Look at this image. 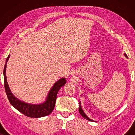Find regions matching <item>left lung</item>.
<instances>
[{
  "mask_svg": "<svg viewBox=\"0 0 135 135\" xmlns=\"http://www.w3.org/2000/svg\"><path fill=\"white\" fill-rule=\"evenodd\" d=\"M124 56L126 57V58H128V56H127V55L125 54V53H124ZM79 112H80V114H81V115L82 116V117H84V119H85L86 120H89V121H91V122H95V120H91V119H90L89 117H88L87 115H86V114L85 113V112L84 111V110L82 109V106H81V103H80H80H79ZM95 122H97V121H95Z\"/></svg>",
  "mask_w": 135,
  "mask_h": 135,
  "instance_id": "8db88e82",
  "label": "left lung"
}]
</instances>
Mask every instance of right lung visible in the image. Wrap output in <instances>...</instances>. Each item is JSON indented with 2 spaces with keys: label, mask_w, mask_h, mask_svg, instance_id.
Listing matches in <instances>:
<instances>
[{
  "label": "right lung",
  "mask_w": 135,
  "mask_h": 135,
  "mask_svg": "<svg viewBox=\"0 0 135 135\" xmlns=\"http://www.w3.org/2000/svg\"><path fill=\"white\" fill-rule=\"evenodd\" d=\"M10 56V55H9L6 59L3 73V77H4L5 90L10 104L18 111L29 117L38 118L49 115L54 109L57 93L60 88L66 83V79L61 78L55 83L51 89L50 90L44 103H41L40 104H31V103H26L15 97L12 92L11 91L8 83H7L6 68L7 63Z\"/></svg>",
  "instance_id": "obj_1"
}]
</instances>
